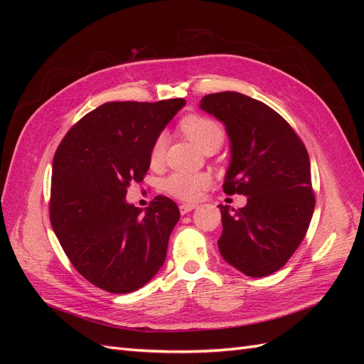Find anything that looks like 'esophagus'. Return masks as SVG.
Here are the masks:
<instances>
[{"instance_id": "esophagus-1", "label": "esophagus", "mask_w": 364, "mask_h": 364, "mask_svg": "<svg viewBox=\"0 0 364 364\" xmlns=\"http://www.w3.org/2000/svg\"><path fill=\"white\" fill-rule=\"evenodd\" d=\"M193 209H196V205L194 203H183V205H181L179 206V211H181V214L183 215V214H188V213H191Z\"/></svg>"}]
</instances>
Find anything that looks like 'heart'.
I'll return each instance as SVG.
<instances>
[{
	"mask_svg": "<svg viewBox=\"0 0 364 364\" xmlns=\"http://www.w3.org/2000/svg\"><path fill=\"white\" fill-rule=\"evenodd\" d=\"M181 127L183 130V134L202 150L214 146L220 147L225 138L223 127L220 126L217 121L202 115L185 117L182 119ZM165 147H167V135L161 134L155 139V142H153V147L150 151V162L153 165H158L162 161ZM209 182H211V178H209L206 173L178 171L165 179L164 188L168 194L176 197V199L191 202L200 196V193L206 188Z\"/></svg>",
	"mask_w": 364,
	"mask_h": 364,
	"instance_id": "obj_1",
	"label": "heart"
}]
</instances>
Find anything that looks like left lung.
<instances>
[{
    "label": "left lung",
    "instance_id": "8db88e82",
    "mask_svg": "<svg viewBox=\"0 0 364 364\" xmlns=\"http://www.w3.org/2000/svg\"><path fill=\"white\" fill-rule=\"evenodd\" d=\"M202 111L226 127L230 162L226 194L247 197L245 208L218 205L223 259L252 278L279 270L299 247L314 211L310 158L302 141L278 112L240 92L200 100Z\"/></svg>",
    "mask_w": 364,
    "mask_h": 364
}]
</instances>
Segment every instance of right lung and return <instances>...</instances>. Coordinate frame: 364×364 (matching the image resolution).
Listing matches in <instances>:
<instances>
[{"instance_id":"1","label":"right lung","mask_w":364,"mask_h":364,"mask_svg":"<svg viewBox=\"0 0 364 364\" xmlns=\"http://www.w3.org/2000/svg\"><path fill=\"white\" fill-rule=\"evenodd\" d=\"M183 106V98L105 103L75 123L56 150L51 226L75 270L98 289L136 291L162 267L179 208L156 196L142 211L126 194L144 179L153 142Z\"/></svg>"}]
</instances>
